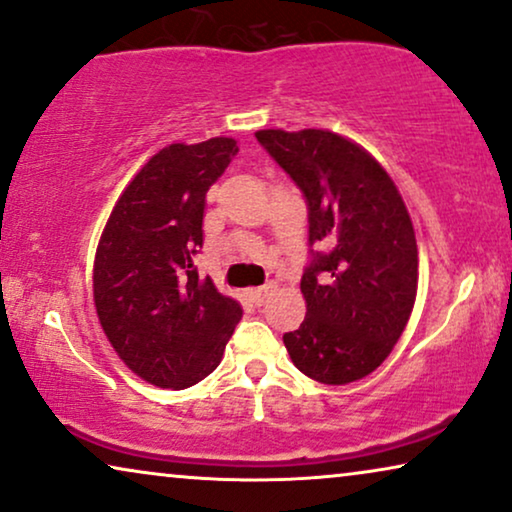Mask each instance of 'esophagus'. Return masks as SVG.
Segmentation results:
<instances>
[{
    "label": "esophagus",
    "instance_id": "1",
    "mask_svg": "<svg viewBox=\"0 0 512 512\" xmlns=\"http://www.w3.org/2000/svg\"><path fill=\"white\" fill-rule=\"evenodd\" d=\"M275 289H277V284L275 282H268V284L258 286V289H254V291H249V296H251V300H254L256 305H263L265 300L272 296V291H275Z\"/></svg>",
    "mask_w": 512,
    "mask_h": 512
}]
</instances>
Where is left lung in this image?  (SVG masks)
<instances>
[{
  "instance_id": "1",
  "label": "left lung",
  "mask_w": 512,
  "mask_h": 512,
  "mask_svg": "<svg viewBox=\"0 0 512 512\" xmlns=\"http://www.w3.org/2000/svg\"><path fill=\"white\" fill-rule=\"evenodd\" d=\"M258 144L307 202L310 265L300 279L307 314L284 333L293 366L324 384H349L391 354L417 296V242L405 202L382 165L328 130H258Z\"/></svg>"
}]
</instances>
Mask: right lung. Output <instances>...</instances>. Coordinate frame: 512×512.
<instances>
[{
  "label": "right lung",
  "mask_w": 512,
  "mask_h": 512,
  "mask_svg": "<svg viewBox=\"0 0 512 512\" xmlns=\"http://www.w3.org/2000/svg\"><path fill=\"white\" fill-rule=\"evenodd\" d=\"M235 153L230 137L165 146L118 198L97 244V317L125 366L156 387L205 380L242 319L240 303L193 263L207 191Z\"/></svg>",
  "instance_id": "1"
}]
</instances>
